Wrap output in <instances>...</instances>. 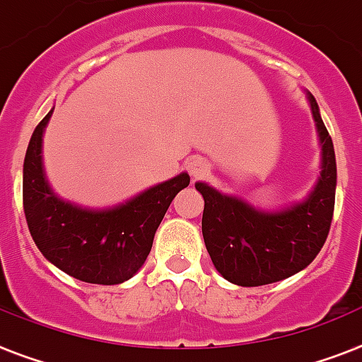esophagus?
<instances>
[{
	"label": "esophagus",
	"instance_id": "obj_1",
	"mask_svg": "<svg viewBox=\"0 0 362 362\" xmlns=\"http://www.w3.org/2000/svg\"><path fill=\"white\" fill-rule=\"evenodd\" d=\"M187 170H188V174H190V177H192V181H198V179H203L209 174L211 164H209L205 159H202V157H196V159L188 160Z\"/></svg>",
	"mask_w": 362,
	"mask_h": 362
}]
</instances>
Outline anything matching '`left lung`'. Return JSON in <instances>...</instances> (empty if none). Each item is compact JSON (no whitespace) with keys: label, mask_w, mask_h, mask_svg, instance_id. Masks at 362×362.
<instances>
[{"label":"left lung","mask_w":362,"mask_h":362,"mask_svg":"<svg viewBox=\"0 0 362 362\" xmlns=\"http://www.w3.org/2000/svg\"><path fill=\"white\" fill-rule=\"evenodd\" d=\"M322 146L320 177L305 199L276 211L196 183L205 199L203 240L223 279L238 286L281 281L307 268L324 246L335 209L337 160L315 95L307 92Z\"/></svg>","instance_id":"1"}]
</instances>
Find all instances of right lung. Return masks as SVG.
<instances>
[{"label":"right lung","instance_id":"add662e5","mask_svg":"<svg viewBox=\"0 0 362 362\" xmlns=\"http://www.w3.org/2000/svg\"><path fill=\"white\" fill-rule=\"evenodd\" d=\"M52 115L53 109L33 131L23 160V211L33 240L68 276L94 285H120L142 268L170 203L190 177L183 172L109 209L66 202L52 188L42 160Z\"/></svg>","mask_w":362,"mask_h":362}]
</instances>
